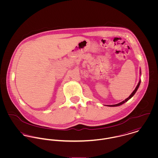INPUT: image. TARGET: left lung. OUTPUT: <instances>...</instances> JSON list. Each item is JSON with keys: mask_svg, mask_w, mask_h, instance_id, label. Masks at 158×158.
Instances as JSON below:
<instances>
[{"mask_svg": "<svg viewBox=\"0 0 158 158\" xmlns=\"http://www.w3.org/2000/svg\"><path fill=\"white\" fill-rule=\"evenodd\" d=\"M141 73V72H140ZM140 80L139 81V83H138V85H137V86H136V88H135V89L134 90V91L131 93V94L127 98H126L125 100H123V101H122V102H120V103H118V104H116V105H109V106H120V105H122V104H123L124 103H125L126 102H127L128 100H130L135 94V92H136V91L137 90V89H138V88H139V85H140Z\"/></svg>", "mask_w": 158, "mask_h": 158, "instance_id": "1", "label": "left lung"}]
</instances>
